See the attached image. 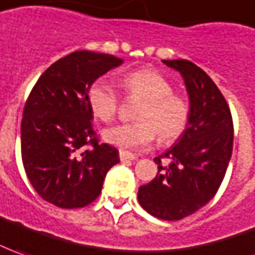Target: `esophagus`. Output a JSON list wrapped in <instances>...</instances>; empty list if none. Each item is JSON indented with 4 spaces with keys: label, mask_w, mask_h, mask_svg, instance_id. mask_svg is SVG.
I'll list each match as a JSON object with an SVG mask.
<instances>
[{
    "label": "esophagus",
    "mask_w": 255,
    "mask_h": 255,
    "mask_svg": "<svg viewBox=\"0 0 255 255\" xmlns=\"http://www.w3.org/2000/svg\"><path fill=\"white\" fill-rule=\"evenodd\" d=\"M136 156L129 153V152H126V150H120V160L121 162H127V160H135Z\"/></svg>",
    "instance_id": "34e87169"
}]
</instances>
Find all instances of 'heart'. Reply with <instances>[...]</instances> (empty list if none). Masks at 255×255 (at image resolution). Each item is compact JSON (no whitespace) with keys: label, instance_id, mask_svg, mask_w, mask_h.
Listing matches in <instances>:
<instances>
[{"label":"heart","instance_id":"obj_1","mask_svg":"<svg viewBox=\"0 0 255 255\" xmlns=\"http://www.w3.org/2000/svg\"><path fill=\"white\" fill-rule=\"evenodd\" d=\"M128 96L143 100L136 112L134 124L106 128L102 136L107 143L124 150L148 148L155 136L162 143L176 141L184 132L190 120V105L173 93V85L152 69H139L123 79ZM92 113L99 120L110 123L119 110V93L105 79L93 82L88 91Z\"/></svg>","mask_w":255,"mask_h":255}]
</instances>
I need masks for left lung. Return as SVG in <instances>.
<instances>
[{
	"mask_svg": "<svg viewBox=\"0 0 255 255\" xmlns=\"http://www.w3.org/2000/svg\"><path fill=\"white\" fill-rule=\"evenodd\" d=\"M180 72L190 102L184 132L163 155L155 157L157 174L139 187L138 201L150 215L180 221L207 205L221 187L233 150V121L214 81L188 60H163ZM163 157L169 159L163 164Z\"/></svg>",
	"mask_w": 255,
	"mask_h": 255,
	"instance_id": "1",
	"label": "left lung"
}]
</instances>
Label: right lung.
Wrapping results in <instances>:
<instances>
[{"label":"right lung","instance_id":"obj_1","mask_svg":"<svg viewBox=\"0 0 255 255\" xmlns=\"http://www.w3.org/2000/svg\"><path fill=\"white\" fill-rule=\"evenodd\" d=\"M121 58L75 51L51 64L33 86L20 124L22 162L30 184L55 207L82 208L96 200L119 150L99 143L88 91Z\"/></svg>","mask_w":255,"mask_h":255}]
</instances>
